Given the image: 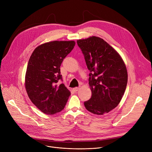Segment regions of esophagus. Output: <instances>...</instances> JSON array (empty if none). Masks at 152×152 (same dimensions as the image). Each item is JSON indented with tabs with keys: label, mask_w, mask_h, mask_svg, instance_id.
<instances>
[{
	"label": "esophagus",
	"mask_w": 152,
	"mask_h": 152,
	"mask_svg": "<svg viewBox=\"0 0 152 152\" xmlns=\"http://www.w3.org/2000/svg\"><path fill=\"white\" fill-rule=\"evenodd\" d=\"M79 89H80V88H79V87H75V88H73V90L75 92H77V91H79Z\"/></svg>",
	"instance_id": "obj_1"
}]
</instances>
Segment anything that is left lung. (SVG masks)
I'll list each match as a JSON object with an SVG mask.
<instances>
[{"label":"left lung","instance_id":"left-lung-1","mask_svg":"<svg viewBox=\"0 0 152 152\" xmlns=\"http://www.w3.org/2000/svg\"><path fill=\"white\" fill-rule=\"evenodd\" d=\"M90 71L91 98L84 102L91 113L102 115L120 102L127 83V71L121 57L102 38L96 36L77 41Z\"/></svg>","mask_w":152,"mask_h":152}]
</instances>
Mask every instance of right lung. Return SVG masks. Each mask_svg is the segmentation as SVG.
<instances>
[{"label":"right lung","mask_w":152,"mask_h":152,"mask_svg":"<svg viewBox=\"0 0 152 152\" xmlns=\"http://www.w3.org/2000/svg\"><path fill=\"white\" fill-rule=\"evenodd\" d=\"M75 42L54 41L37 47L29 58L26 75L25 88L33 104L47 115H53L65 108L71 95L63 84L60 65L73 49Z\"/></svg>","instance_id":"1"}]
</instances>
